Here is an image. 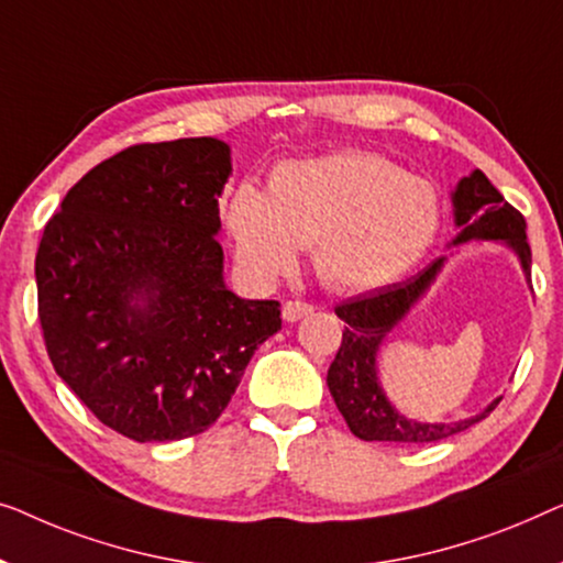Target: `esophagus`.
I'll return each mask as SVG.
<instances>
[{
  "label": "esophagus",
  "mask_w": 563,
  "mask_h": 563,
  "mask_svg": "<svg viewBox=\"0 0 563 563\" xmlns=\"http://www.w3.org/2000/svg\"><path fill=\"white\" fill-rule=\"evenodd\" d=\"M308 313H313V306L303 303V300H288V303L283 306V319L288 323L303 319V316H308Z\"/></svg>",
  "instance_id": "1"
}]
</instances>
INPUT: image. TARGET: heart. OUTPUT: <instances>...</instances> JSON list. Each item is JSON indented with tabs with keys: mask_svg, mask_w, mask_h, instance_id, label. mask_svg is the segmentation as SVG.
Wrapping results in <instances>:
<instances>
[{
	"mask_svg": "<svg viewBox=\"0 0 563 563\" xmlns=\"http://www.w3.org/2000/svg\"><path fill=\"white\" fill-rule=\"evenodd\" d=\"M224 221L236 260L260 280L288 275L298 247H313L329 288L362 292L406 275L437 240L439 194L372 153L283 163L267 196L252 184L229 194Z\"/></svg>",
	"mask_w": 563,
	"mask_h": 563,
	"instance_id": "obj_1",
	"label": "heart"
}]
</instances>
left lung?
<instances>
[{
	"label": "left lung",
	"mask_w": 563,
	"mask_h": 563,
	"mask_svg": "<svg viewBox=\"0 0 563 563\" xmlns=\"http://www.w3.org/2000/svg\"><path fill=\"white\" fill-rule=\"evenodd\" d=\"M454 201V221L459 234L454 244L470 240H500L516 250L522 273L530 280V244L526 240V219L522 213L503 199V194L489 184L482 170L462 178ZM443 265V257L433 260L429 267L413 278L385 285L369 296H360L339 303L334 311L344 321L342 346L331 362L327 385L334 398L339 413L357 439L364 441H395V443H433L454 437L479 423L497 408L500 398L489 402L485 413L464 418L456 423H421L400 416L387 400L377 379V350L383 339L390 334L410 306L431 288Z\"/></svg>",
	"instance_id": "left-lung-1"
}]
</instances>
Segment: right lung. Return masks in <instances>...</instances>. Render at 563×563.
Here are the masks:
<instances>
[{"instance_id":"add662e5","label":"right lung","mask_w":563,"mask_h":563,"mask_svg":"<svg viewBox=\"0 0 563 563\" xmlns=\"http://www.w3.org/2000/svg\"><path fill=\"white\" fill-rule=\"evenodd\" d=\"M229 173V145L213 137L132 145L86 173L45 224L35 280L47 357L132 441L209 429L280 329L278 300H244L221 275Z\"/></svg>"}]
</instances>
